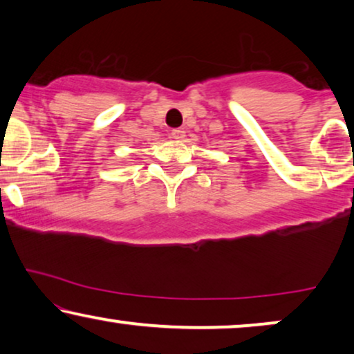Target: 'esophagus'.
Wrapping results in <instances>:
<instances>
[{"label": "esophagus", "mask_w": 354, "mask_h": 354, "mask_svg": "<svg viewBox=\"0 0 354 354\" xmlns=\"http://www.w3.org/2000/svg\"><path fill=\"white\" fill-rule=\"evenodd\" d=\"M185 131H183L181 128H176V129H173L171 131V139H178V140H180V139H185Z\"/></svg>", "instance_id": "34e87169"}]
</instances>
